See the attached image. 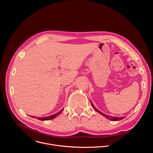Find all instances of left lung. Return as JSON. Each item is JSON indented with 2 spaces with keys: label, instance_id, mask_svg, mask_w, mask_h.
Listing matches in <instances>:
<instances>
[{
  "label": "left lung",
  "instance_id": "obj_1",
  "mask_svg": "<svg viewBox=\"0 0 153 153\" xmlns=\"http://www.w3.org/2000/svg\"><path fill=\"white\" fill-rule=\"evenodd\" d=\"M91 105H92V106L94 108V110H95L97 113H100V114H102V116H103L104 117H105L106 119H109V120H112V121H117V120H122V119H123L124 118L123 117H113V116H111L106 115V114H104V113H102V112H101V111H100L99 110H98L97 109L96 107H94V105H93V103H91Z\"/></svg>",
  "mask_w": 153,
  "mask_h": 153
}]
</instances>
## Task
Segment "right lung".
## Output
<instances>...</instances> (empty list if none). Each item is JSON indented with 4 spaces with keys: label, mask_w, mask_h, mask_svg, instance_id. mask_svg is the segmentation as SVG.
<instances>
[{
    "label": "right lung",
    "mask_w": 153,
    "mask_h": 153,
    "mask_svg": "<svg viewBox=\"0 0 153 153\" xmlns=\"http://www.w3.org/2000/svg\"><path fill=\"white\" fill-rule=\"evenodd\" d=\"M63 109H62V110H61L60 111H59L58 113H57L56 114H53V115H51V116H47V117H39L37 119H39V120H51V119H54V117H56L57 116H58V115H59L62 111H63ZM32 117H34V118H36V117H34V116H33Z\"/></svg>",
    "instance_id": "1"
}]
</instances>
